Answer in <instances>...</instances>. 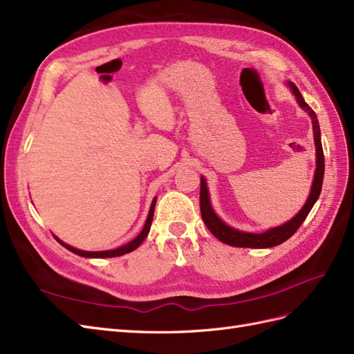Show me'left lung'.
I'll return each instance as SVG.
<instances>
[{"instance_id": "8db88e82", "label": "left lung", "mask_w": 354, "mask_h": 354, "mask_svg": "<svg viewBox=\"0 0 354 354\" xmlns=\"http://www.w3.org/2000/svg\"><path fill=\"white\" fill-rule=\"evenodd\" d=\"M289 84H290V88L295 93L296 101H298V104L305 111H308V114L311 116V120H313L314 145H316V156H317V168H316V174H314V180H313L311 194L307 199V203H305V205L302 207L301 212L296 214L293 218H290L288 223L272 227V229H270V231L262 232V234H250V232L236 231V229L227 226L226 223H223L221 218L216 216V213L213 212V208H212V204H209V196H208L205 180L201 177V190H199L201 216H203V221H204L205 226L209 229V232H212L217 238V240H221L225 244L234 245V247L268 248V247H274V245H279V244L284 243L286 240H289V238L296 231H298L299 226L304 223L305 218H307L314 203H316L319 195H320L322 185H323V174H324V156H323V147H322V141H320V128H319L317 116H316V113L313 111V109L308 106V104L304 101L302 95L298 91V88H296L293 83H289Z\"/></svg>"}]
</instances>
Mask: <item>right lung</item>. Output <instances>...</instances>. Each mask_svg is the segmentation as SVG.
Listing matches in <instances>:
<instances>
[{
	"label": "right lung",
	"mask_w": 354,
	"mask_h": 354,
	"mask_svg": "<svg viewBox=\"0 0 354 354\" xmlns=\"http://www.w3.org/2000/svg\"><path fill=\"white\" fill-rule=\"evenodd\" d=\"M155 204H156V198L153 199V203H151V207H150V212H149V216H147V221H146V225H145V227H142V231L140 232V235L137 236V238H133V240L131 241V243H128V244H125V245H122V247H119V248H114V250H107V252H83V250H79V248H74V247H71V245H68V244H65V243H62L61 240H58V238H56V240H58L65 248H68L70 252H73V253H75V254H79V256H83V257H116V256H122V254H125V253H129V252H132V250H136V248L146 240V236H147V234H149V231H150V226H151V221H153V213H155Z\"/></svg>",
	"instance_id": "obj_1"
}]
</instances>
